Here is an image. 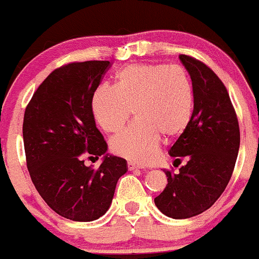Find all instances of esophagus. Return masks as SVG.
Returning a JSON list of instances; mask_svg holds the SVG:
<instances>
[{"label":"esophagus","mask_w":259,"mask_h":259,"mask_svg":"<svg viewBox=\"0 0 259 259\" xmlns=\"http://www.w3.org/2000/svg\"><path fill=\"white\" fill-rule=\"evenodd\" d=\"M127 166H128V169H130V170H136V169H140V168H142V167L137 166V164H136V163H133V162H128V163H127Z\"/></svg>","instance_id":"esophagus-1"}]
</instances>
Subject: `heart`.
Segmentation results:
<instances>
[{
    "label": "heart",
    "instance_id": "obj_1",
    "mask_svg": "<svg viewBox=\"0 0 259 259\" xmlns=\"http://www.w3.org/2000/svg\"><path fill=\"white\" fill-rule=\"evenodd\" d=\"M91 106L106 132L122 128L132 108L136 121L112 137L111 148L136 163H149L161 137L170 140L187 128L194 108V87L181 67L135 63L118 72L116 86H98Z\"/></svg>",
    "mask_w": 259,
    "mask_h": 259
}]
</instances>
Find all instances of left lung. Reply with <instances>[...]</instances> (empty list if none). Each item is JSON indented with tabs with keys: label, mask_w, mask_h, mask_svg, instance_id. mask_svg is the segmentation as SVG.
Returning <instances> with one entry per match:
<instances>
[{
	"label": "left lung",
	"mask_w": 259,
	"mask_h": 259,
	"mask_svg": "<svg viewBox=\"0 0 259 259\" xmlns=\"http://www.w3.org/2000/svg\"><path fill=\"white\" fill-rule=\"evenodd\" d=\"M180 61L193 83L194 108L168 153L175 162L180 157L188 161L178 173L164 170L168 183L154 198L157 208L175 220L194 217L213 206L227 187L239 151L238 119L225 84L204 63L186 55Z\"/></svg>",
	"instance_id": "8db88e82"
}]
</instances>
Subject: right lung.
I'll return each instance as SVG.
<instances>
[{"instance_id":"right-lung-1","label":"right lung","mask_w":259,"mask_h":259,"mask_svg":"<svg viewBox=\"0 0 259 259\" xmlns=\"http://www.w3.org/2000/svg\"><path fill=\"white\" fill-rule=\"evenodd\" d=\"M110 61H87L57 68L39 84L23 118L27 168L44 201L57 214L91 222L110 208L126 159L107 153L97 130L92 96ZM103 156L98 170L83 157Z\"/></svg>"}]
</instances>
